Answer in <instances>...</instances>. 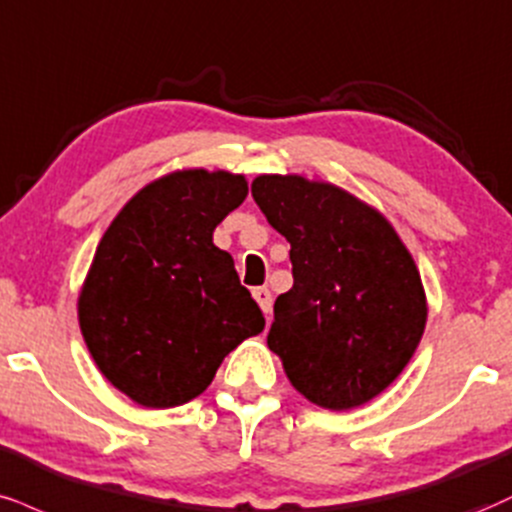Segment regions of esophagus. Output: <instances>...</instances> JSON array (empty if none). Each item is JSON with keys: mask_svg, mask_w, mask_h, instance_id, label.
Listing matches in <instances>:
<instances>
[{"mask_svg": "<svg viewBox=\"0 0 512 512\" xmlns=\"http://www.w3.org/2000/svg\"><path fill=\"white\" fill-rule=\"evenodd\" d=\"M252 298L257 300V305H260V310L264 312V315H269V312H272V291H269V288H264V286L255 288V291H252Z\"/></svg>", "mask_w": 512, "mask_h": 512, "instance_id": "34e87169", "label": "esophagus"}]
</instances>
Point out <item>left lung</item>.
<instances>
[{"mask_svg":"<svg viewBox=\"0 0 512 512\" xmlns=\"http://www.w3.org/2000/svg\"><path fill=\"white\" fill-rule=\"evenodd\" d=\"M252 197L291 243L293 288L274 303L269 350L310 403L360 408L398 379L424 334L410 250L377 207L334 183L262 174Z\"/></svg>","mask_w":512,"mask_h":512,"instance_id":"1","label":"left lung"}]
</instances>
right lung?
<instances>
[{
	"label": "right lung",
	"mask_w": 512,
	"mask_h": 512,
	"mask_svg": "<svg viewBox=\"0 0 512 512\" xmlns=\"http://www.w3.org/2000/svg\"><path fill=\"white\" fill-rule=\"evenodd\" d=\"M243 174L178 169L140 188L97 245L78 324L104 379L143 408L188 403L264 329L233 257L212 243L243 205Z\"/></svg>",
	"instance_id": "1"
}]
</instances>
